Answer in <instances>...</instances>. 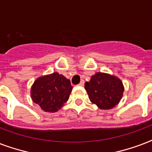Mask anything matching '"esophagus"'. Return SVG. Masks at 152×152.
<instances>
[{"label":"esophagus","mask_w":152,"mask_h":152,"mask_svg":"<svg viewBox=\"0 0 152 152\" xmlns=\"http://www.w3.org/2000/svg\"><path fill=\"white\" fill-rule=\"evenodd\" d=\"M84 84H85V81L84 80H82V81H81V82H80L78 85H79L80 86H84Z\"/></svg>","instance_id":"34e87169"}]
</instances>
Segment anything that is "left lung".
Returning a JSON list of instances; mask_svg holds the SVG:
<instances>
[{"mask_svg":"<svg viewBox=\"0 0 152 152\" xmlns=\"http://www.w3.org/2000/svg\"><path fill=\"white\" fill-rule=\"evenodd\" d=\"M90 102L101 109H111L123 97L124 87L119 77L106 73L97 72L85 83Z\"/></svg>","mask_w":152,"mask_h":152,"instance_id":"left-lung-1","label":"left lung"}]
</instances>
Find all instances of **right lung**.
<instances>
[{
  "instance_id": "obj_1",
  "label": "right lung",
  "mask_w": 152,
  "mask_h": 152,
  "mask_svg": "<svg viewBox=\"0 0 152 152\" xmlns=\"http://www.w3.org/2000/svg\"><path fill=\"white\" fill-rule=\"evenodd\" d=\"M70 81L54 72L39 77L31 88V97L33 102L47 113H55L67 102L72 91Z\"/></svg>"
}]
</instances>
